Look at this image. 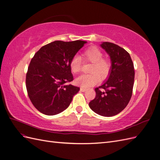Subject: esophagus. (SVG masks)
Masks as SVG:
<instances>
[{"label": "esophagus", "mask_w": 160, "mask_h": 160, "mask_svg": "<svg viewBox=\"0 0 160 160\" xmlns=\"http://www.w3.org/2000/svg\"><path fill=\"white\" fill-rule=\"evenodd\" d=\"M80 90H81V91H82V92H84V91H85L87 90V89L85 88H83V87H81V88H80Z\"/></svg>", "instance_id": "obj_1"}]
</instances>
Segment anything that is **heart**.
Listing matches in <instances>:
<instances>
[{
  "instance_id": "b5f03b06",
  "label": "heart",
  "mask_w": 160,
  "mask_h": 160,
  "mask_svg": "<svg viewBox=\"0 0 160 160\" xmlns=\"http://www.w3.org/2000/svg\"><path fill=\"white\" fill-rule=\"evenodd\" d=\"M103 53L98 47L91 46L84 50L81 57L84 62H89V74H83L75 80L76 83L83 88L95 85L101 79H105L109 75L112 63L108 57H103ZM79 56H74L69 62V67L73 73H78L81 70L82 61Z\"/></svg>"
}]
</instances>
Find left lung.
I'll return each mask as SVG.
<instances>
[{"mask_svg":"<svg viewBox=\"0 0 160 160\" xmlns=\"http://www.w3.org/2000/svg\"><path fill=\"white\" fill-rule=\"evenodd\" d=\"M101 46L109 55L112 67L108 79L95 89V98L89 105L96 113L111 117L126 108L132 98L134 66L129 52L123 48L109 42Z\"/></svg>","mask_w":160,"mask_h":160,"instance_id":"left-lung-1","label":"left lung"}]
</instances>
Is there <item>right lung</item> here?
I'll use <instances>...</instances> for the list:
<instances>
[{
  "label": "right lung",
  "mask_w": 160,
  "mask_h": 160,
  "mask_svg": "<svg viewBox=\"0 0 160 160\" xmlns=\"http://www.w3.org/2000/svg\"><path fill=\"white\" fill-rule=\"evenodd\" d=\"M86 41H55L42 47L30 62L26 88L31 103L38 111L54 115L69 107L80 89L69 83L73 80L69 62Z\"/></svg>",
  "instance_id": "obj_1"
}]
</instances>
